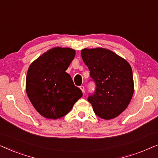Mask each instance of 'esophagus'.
<instances>
[{
	"mask_svg": "<svg viewBox=\"0 0 158 158\" xmlns=\"http://www.w3.org/2000/svg\"><path fill=\"white\" fill-rule=\"evenodd\" d=\"M80 88H81V90H82V92H83V93H85V87H84L83 85L80 86Z\"/></svg>",
	"mask_w": 158,
	"mask_h": 158,
	"instance_id": "1",
	"label": "esophagus"
}]
</instances>
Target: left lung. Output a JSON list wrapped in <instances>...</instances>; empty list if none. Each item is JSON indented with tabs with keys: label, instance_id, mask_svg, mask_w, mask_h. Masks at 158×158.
Wrapping results in <instances>:
<instances>
[{
	"label": "left lung",
	"instance_id": "1",
	"mask_svg": "<svg viewBox=\"0 0 158 158\" xmlns=\"http://www.w3.org/2000/svg\"><path fill=\"white\" fill-rule=\"evenodd\" d=\"M81 57L96 84L94 94L88 98L95 114L106 120L120 115L134 94L130 64L114 52L101 47L82 49Z\"/></svg>",
	"mask_w": 158,
	"mask_h": 158
}]
</instances>
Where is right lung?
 Masks as SVG:
<instances>
[{
  "label": "right lung",
  "mask_w": 158,
  "mask_h": 158,
  "mask_svg": "<svg viewBox=\"0 0 158 158\" xmlns=\"http://www.w3.org/2000/svg\"><path fill=\"white\" fill-rule=\"evenodd\" d=\"M75 55L73 49L54 47L34 60L28 69L27 96L34 109L44 118L62 117L83 96L65 72Z\"/></svg>",
  "instance_id": "add662e5"
}]
</instances>
